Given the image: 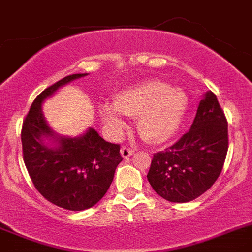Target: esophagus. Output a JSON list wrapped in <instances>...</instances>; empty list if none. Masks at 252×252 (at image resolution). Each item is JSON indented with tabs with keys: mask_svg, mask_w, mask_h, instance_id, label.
<instances>
[{
	"mask_svg": "<svg viewBox=\"0 0 252 252\" xmlns=\"http://www.w3.org/2000/svg\"><path fill=\"white\" fill-rule=\"evenodd\" d=\"M133 153H134V151H133V149L128 148V147H122L121 154H122V157H123V158L130 157V156H131V154H133Z\"/></svg>",
	"mask_w": 252,
	"mask_h": 252,
	"instance_id": "34e87169",
	"label": "esophagus"
}]
</instances>
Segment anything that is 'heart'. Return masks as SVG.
Masks as SVG:
<instances>
[{"mask_svg": "<svg viewBox=\"0 0 252 252\" xmlns=\"http://www.w3.org/2000/svg\"><path fill=\"white\" fill-rule=\"evenodd\" d=\"M187 108V94L182 89L149 79L119 92L114 105L103 104L99 112L110 137L118 138L126 128L123 114L135 118V128L144 142L159 146L176 134Z\"/></svg>", "mask_w": 252, "mask_h": 252, "instance_id": "heart-1", "label": "heart"}]
</instances>
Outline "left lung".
<instances>
[{"mask_svg": "<svg viewBox=\"0 0 252 252\" xmlns=\"http://www.w3.org/2000/svg\"><path fill=\"white\" fill-rule=\"evenodd\" d=\"M227 149L226 117L216 95L206 92L191 129L173 146L154 154L147 178L162 198L189 202L216 182Z\"/></svg>", "mask_w": 252, "mask_h": 252, "instance_id": "obj_1", "label": "left lung"}]
</instances>
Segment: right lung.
<instances>
[{
  "label": "right lung",
  "mask_w": 252,
  "mask_h": 252,
  "mask_svg": "<svg viewBox=\"0 0 252 252\" xmlns=\"http://www.w3.org/2000/svg\"><path fill=\"white\" fill-rule=\"evenodd\" d=\"M87 75L72 74L45 89L33 100L21 131L24 162L36 189L51 203L70 211L96 205L123 160L119 144L105 142L94 128L79 137H65L45 119L42 103L61 87Z\"/></svg>",
  "instance_id": "obj_1"
}]
</instances>
